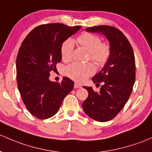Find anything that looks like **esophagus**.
Wrapping results in <instances>:
<instances>
[{
  "instance_id": "obj_1",
  "label": "esophagus",
  "mask_w": 152,
  "mask_h": 152,
  "mask_svg": "<svg viewBox=\"0 0 152 152\" xmlns=\"http://www.w3.org/2000/svg\"><path fill=\"white\" fill-rule=\"evenodd\" d=\"M81 84H78V83H75L74 84V88H81Z\"/></svg>"
}]
</instances>
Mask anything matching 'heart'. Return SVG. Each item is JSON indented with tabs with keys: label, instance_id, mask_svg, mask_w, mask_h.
I'll return each mask as SVG.
<instances>
[{
	"label": "heart",
	"instance_id": "obj_1",
	"mask_svg": "<svg viewBox=\"0 0 152 152\" xmlns=\"http://www.w3.org/2000/svg\"><path fill=\"white\" fill-rule=\"evenodd\" d=\"M77 42L85 48L89 53V60H91L98 66H103L111 56V49L109 44L102 42L100 36L90 33H84L77 38ZM74 43L71 38H68L63 43L60 49L62 59L68 61L71 59ZM95 69L92 63L81 64L73 63L65 68V74L78 82H84L95 73Z\"/></svg>",
	"mask_w": 152,
	"mask_h": 152
}]
</instances>
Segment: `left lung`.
Listing matches in <instances>:
<instances>
[{
	"label": "left lung",
	"mask_w": 152,
	"mask_h": 152,
	"mask_svg": "<svg viewBox=\"0 0 152 152\" xmlns=\"http://www.w3.org/2000/svg\"><path fill=\"white\" fill-rule=\"evenodd\" d=\"M86 30L103 33L111 46L109 59L92 78L95 84H103L100 92L84 87L88 91V97L82 103L84 112L89 117L97 122H107L120 112L130 96L135 81V56L129 41L118 28L100 25Z\"/></svg>",
	"instance_id": "left-lung-1"
}]
</instances>
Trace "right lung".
Wrapping results in <instances>:
<instances>
[{
  "label": "right lung",
  "instance_id": "add662e5",
  "mask_svg": "<svg viewBox=\"0 0 152 152\" xmlns=\"http://www.w3.org/2000/svg\"><path fill=\"white\" fill-rule=\"evenodd\" d=\"M80 28L44 24L32 30L22 41L16 62L17 86L24 104L38 119L53 116L73 88L74 83L68 78L59 83L49 77L61 61L63 43Z\"/></svg>",
  "mask_w": 152,
  "mask_h": 152
}]
</instances>
